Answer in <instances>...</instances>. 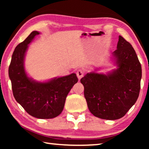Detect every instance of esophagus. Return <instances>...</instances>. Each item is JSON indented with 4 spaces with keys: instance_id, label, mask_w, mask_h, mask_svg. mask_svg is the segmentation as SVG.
<instances>
[{
    "instance_id": "34e87169",
    "label": "esophagus",
    "mask_w": 149,
    "mask_h": 149,
    "mask_svg": "<svg viewBox=\"0 0 149 149\" xmlns=\"http://www.w3.org/2000/svg\"><path fill=\"white\" fill-rule=\"evenodd\" d=\"M76 74H77V78L79 79H81V78L83 77V76H84V71H83L82 70H79L78 71L76 72Z\"/></svg>"
}]
</instances>
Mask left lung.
<instances>
[{"label": "left lung", "mask_w": 149, "mask_h": 149, "mask_svg": "<svg viewBox=\"0 0 149 149\" xmlns=\"http://www.w3.org/2000/svg\"><path fill=\"white\" fill-rule=\"evenodd\" d=\"M111 58L116 69L104 74L97 72L100 69L97 68L85 74L80 81L91 114L114 120L125 116L137 101L142 69L132 45L120 35Z\"/></svg>", "instance_id": "left-lung-1"}]
</instances>
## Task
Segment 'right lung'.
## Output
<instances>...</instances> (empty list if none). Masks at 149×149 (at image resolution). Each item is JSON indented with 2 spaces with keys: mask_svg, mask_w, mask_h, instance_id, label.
<instances>
[{
  "mask_svg": "<svg viewBox=\"0 0 149 149\" xmlns=\"http://www.w3.org/2000/svg\"><path fill=\"white\" fill-rule=\"evenodd\" d=\"M40 32L33 31L15 48L8 69L12 91L16 101L29 115L39 119H50L61 114L65 99L78 81L74 73L65 76L38 81L30 77L24 62L29 45Z\"/></svg>",
  "mask_w": 149,
  "mask_h": 149,
  "instance_id": "1",
  "label": "right lung"
}]
</instances>
